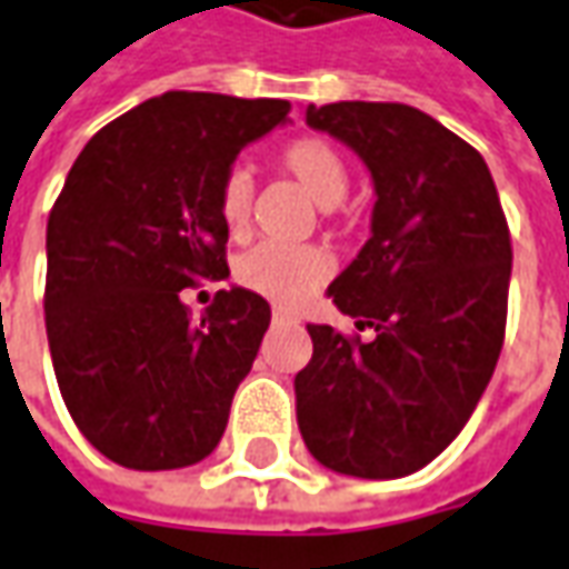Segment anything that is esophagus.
Returning a JSON list of instances; mask_svg holds the SVG:
<instances>
[{"label": "esophagus", "mask_w": 569, "mask_h": 569, "mask_svg": "<svg viewBox=\"0 0 569 569\" xmlns=\"http://www.w3.org/2000/svg\"><path fill=\"white\" fill-rule=\"evenodd\" d=\"M273 323H296V317L289 315V311H280V308H277V311H273Z\"/></svg>", "instance_id": "obj_1"}]
</instances>
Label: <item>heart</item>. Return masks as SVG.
I'll list each match as a JSON object with an SVG mask.
<instances>
[{
  "mask_svg": "<svg viewBox=\"0 0 569 569\" xmlns=\"http://www.w3.org/2000/svg\"><path fill=\"white\" fill-rule=\"evenodd\" d=\"M283 168L320 208L342 204L349 192V164L333 142L320 137L292 139L280 152ZM218 211L227 233L242 236L252 218V180L246 171H230L223 177L218 192ZM330 261L327 254L311 246H283V242H261L236 258L233 277L254 296H264L273 305H299L317 286L327 280Z\"/></svg>",
  "mask_w": 569,
  "mask_h": 569,
  "instance_id": "b5f03b06",
  "label": "heart"
}]
</instances>
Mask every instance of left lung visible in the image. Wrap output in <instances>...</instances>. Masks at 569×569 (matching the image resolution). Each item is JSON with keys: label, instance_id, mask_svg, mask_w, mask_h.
<instances>
[{"label": "left lung", "instance_id": "8db88e82", "mask_svg": "<svg viewBox=\"0 0 569 569\" xmlns=\"http://www.w3.org/2000/svg\"><path fill=\"white\" fill-rule=\"evenodd\" d=\"M373 180L370 239L327 296L373 339L308 323L296 373L308 451L336 473L398 479L442 455L470 420L505 342L511 233L482 154L420 108L308 106Z\"/></svg>", "mask_w": 569, "mask_h": 569}]
</instances>
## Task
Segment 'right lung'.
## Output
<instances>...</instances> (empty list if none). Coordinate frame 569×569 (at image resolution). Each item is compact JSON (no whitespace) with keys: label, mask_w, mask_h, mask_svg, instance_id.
<instances>
[{"label":"right lung","mask_w":569,"mask_h":569,"mask_svg":"<svg viewBox=\"0 0 569 569\" xmlns=\"http://www.w3.org/2000/svg\"><path fill=\"white\" fill-rule=\"evenodd\" d=\"M286 121L283 99L164 92L77 154L46 227V336L73 423L108 461L177 470L218 448L270 305L230 286L192 320L180 292L230 277L220 183Z\"/></svg>","instance_id":"obj_1"}]
</instances>
